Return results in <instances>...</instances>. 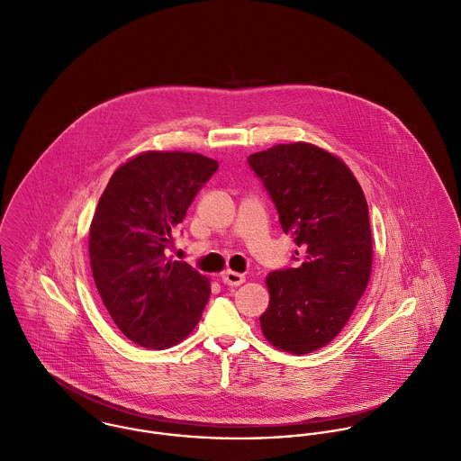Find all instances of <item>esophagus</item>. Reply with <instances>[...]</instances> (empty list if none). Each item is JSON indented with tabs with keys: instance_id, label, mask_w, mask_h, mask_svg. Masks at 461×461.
Instances as JSON below:
<instances>
[{
	"instance_id": "34e87169",
	"label": "esophagus",
	"mask_w": 461,
	"mask_h": 461,
	"mask_svg": "<svg viewBox=\"0 0 461 461\" xmlns=\"http://www.w3.org/2000/svg\"><path fill=\"white\" fill-rule=\"evenodd\" d=\"M246 281V276L240 275V273H235V271H224L222 273V283L224 285H231V286H239Z\"/></svg>"
}]
</instances>
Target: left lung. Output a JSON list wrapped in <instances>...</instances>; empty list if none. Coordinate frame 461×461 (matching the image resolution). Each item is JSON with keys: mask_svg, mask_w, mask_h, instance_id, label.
<instances>
[{"mask_svg": "<svg viewBox=\"0 0 461 461\" xmlns=\"http://www.w3.org/2000/svg\"><path fill=\"white\" fill-rule=\"evenodd\" d=\"M269 190L285 233L301 249L295 269L266 277V340L292 355L328 346L367 288L372 233L366 194L337 155L310 144H276L249 157ZM295 251V255H299Z\"/></svg>", "mask_w": 461, "mask_h": 461, "instance_id": "1", "label": "left lung"}]
</instances>
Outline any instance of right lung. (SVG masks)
<instances>
[{
  "label": "right lung",
  "instance_id": "1",
  "mask_svg": "<svg viewBox=\"0 0 461 461\" xmlns=\"http://www.w3.org/2000/svg\"><path fill=\"white\" fill-rule=\"evenodd\" d=\"M219 164L199 153L144 151L112 175L94 212V283L115 326L146 349L185 340L210 297V279L167 258L173 230Z\"/></svg>",
  "mask_w": 461,
  "mask_h": 461
}]
</instances>
